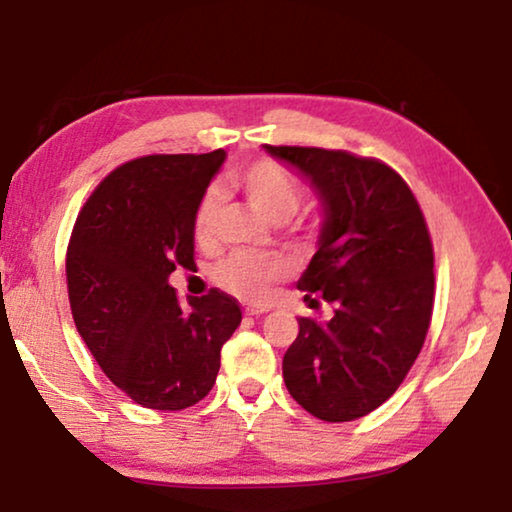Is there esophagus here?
I'll use <instances>...</instances> for the list:
<instances>
[{
    "mask_svg": "<svg viewBox=\"0 0 512 512\" xmlns=\"http://www.w3.org/2000/svg\"><path fill=\"white\" fill-rule=\"evenodd\" d=\"M265 312H268V307H249L247 310L249 317H261V314H265Z\"/></svg>",
    "mask_w": 512,
    "mask_h": 512,
    "instance_id": "34e87169",
    "label": "esophagus"
}]
</instances>
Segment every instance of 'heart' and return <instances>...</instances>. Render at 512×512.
<instances>
[{
	"label": "heart",
	"instance_id": "heart-1",
	"mask_svg": "<svg viewBox=\"0 0 512 512\" xmlns=\"http://www.w3.org/2000/svg\"><path fill=\"white\" fill-rule=\"evenodd\" d=\"M233 186L254 205L263 216L272 221H284L296 214L303 198V188L296 177L275 160H254L233 172ZM221 200L214 191H207L198 200L193 212V237L198 244L214 240L219 226ZM284 277L282 261L270 256L251 254V251H235L216 265L214 279L221 289L233 296L256 303L268 296L270 286Z\"/></svg>",
	"mask_w": 512,
	"mask_h": 512
}]
</instances>
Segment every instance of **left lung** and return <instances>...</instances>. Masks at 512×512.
<instances>
[{
	"instance_id": "1",
	"label": "left lung",
	"mask_w": 512,
	"mask_h": 512,
	"mask_svg": "<svg viewBox=\"0 0 512 512\" xmlns=\"http://www.w3.org/2000/svg\"><path fill=\"white\" fill-rule=\"evenodd\" d=\"M265 151L310 179L324 205L319 249L298 279L331 319L298 317L282 370L289 394L324 422L387 401L422 352L433 312V244L401 174L377 158L317 146Z\"/></svg>"
}]
</instances>
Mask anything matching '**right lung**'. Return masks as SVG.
<instances>
[{"mask_svg": "<svg viewBox=\"0 0 512 512\" xmlns=\"http://www.w3.org/2000/svg\"><path fill=\"white\" fill-rule=\"evenodd\" d=\"M226 151L144 156L100 181L76 216L67 291L76 331L104 375L151 410L212 391L221 347L242 321L228 293L177 298L167 277L193 261V212Z\"/></svg>", "mask_w": 512, "mask_h": 512, "instance_id": "1", "label": "right lung"}]
</instances>
